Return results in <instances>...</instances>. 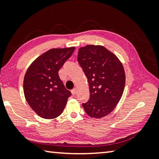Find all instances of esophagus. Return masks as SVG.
I'll return each instance as SVG.
<instances>
[{
  "label": "esophagus",
  "instance_id": "34e87169",
  "mask_svg": "<svg viewBox=\"0 0 159 159\" xmlns=\"http://www.w3.org/2000/svg\"><path fill=\"white\" fill-rule=\"evenodd\" d=\"M76 92H77V89H75V88H74V89L71 90V93H72L73 95H75V93H76Z\"/></svg>",
  "mask_w": 159,
  "mask_h": 159
}]
</instances>
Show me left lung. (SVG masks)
<instances>
[{
	"mask_svg": "<svg viewBox=\"0 0 159 159\" xmlns=\"http://www.w3.org/2000/svg\"><path fill=\"white\" fill-rule=\"evenodd\" d=\"M78 62L89 84L90 98L83 103V107L90 117H105L122 98L125 85L124 67L113 53L100 45L80 47Z\"/></svg>",
	"mask_w": 159,
	"mask_h": 159,
	"instance_id": "8db88e82",
	"label": "left lung"
}]
</instances>
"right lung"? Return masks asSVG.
<instances>
[{"label":"right lung","instance_id":"1","mask_svg":"<svg viewBox=\"0 0 159 159\" xmlns=\"http://www.w3.org/2000/svg\"><path fill=\"white\" fill-rule=\"evenodd\" d=\"M74 50V47L50 49L37 58L27 70L23 82L25 99L42 118L54 119L59 116L71 95L58 71Z\"/></svg>","mask_w":159,"mask_h":159}]
</instances>
